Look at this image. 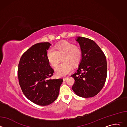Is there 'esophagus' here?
I'll return each instance as SVG.
<instances>
[{
  "label": "esophagus",
  "instance_id": "esophagus-1",
  "mask_svg": "<svg viewBox=\"0 0 127 127\" xmlns=\"http://www.w3.org/2000/svg\"><path fill=\"white\" fill-rule=\"evenodd\" d=\"M68 78V77H65V78H63V80L64 81H66L67 80V79Z\"/></svg>",
  "mask_w": 127,
  "mask_h": 127
}]
</instances>
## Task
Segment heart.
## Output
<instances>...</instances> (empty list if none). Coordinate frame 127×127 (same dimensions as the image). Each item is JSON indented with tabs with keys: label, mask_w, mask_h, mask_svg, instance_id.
I'll return each mask as SVG.
<instances>
[{
	"label": "heart",
	"mask_w": 127,
	"mask_h": 127,
	"mask_svg": "<svg viewBox=\"0 0 127 127\" xmlns=\"http://www.w3.org/2000/svg\"><path fill=\"white\" fill-rule=\"evenodd\" d=\"M82 57L80 48L77 45L69 42H63L53 48L49 49L47 52V58L49 64L55 67L62 58V63L55 69L56 74L59 77L66 76L72 71V66H76Z\"/></svg>",
	"instance_id": "b5f03b06"
}]
</instances>
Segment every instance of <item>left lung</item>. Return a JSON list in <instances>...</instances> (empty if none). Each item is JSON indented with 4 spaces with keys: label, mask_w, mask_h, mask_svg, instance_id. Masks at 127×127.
I'll list each match as a JSON object with an SVG mask.
<instances>
[{
    "label": "left lung",
    "mask_w": 127,
    "mask_h": 127,
    "mask_svg": "<svg viewBox=\"0 0 127 127\" xmlns=\"http://www.w3.org/2000/svg\"><path fill=\"white\" fill-rule=\"evenodd\" d=\"M76 41L80 45L82 57L76 72L71 76L75 80L72 89L80 97H92L97 95L105 82L106 57L94 41L81 37Z\"/></svg>",
    "instance_id": "1"
}]
</instances>
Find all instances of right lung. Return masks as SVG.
I'll list each match as a JSON object with an SVG mask.
<instances>
[{
    "mask_svg": "<svg viewBox=\"0 0 127 127\" xmlns=\"http://www.w3.org/2000/svg\"><path fill=\"white\" fill-rule=\"evenodd\" d=\"M51 44L40 43L32 46L22 56L18 68L19 84L25 96L39 105H48L55 101L62 79H50L54 73L47 58Z\"/></svg>",
    "mask_w": 127,
    "mask_h": 127,
    "instance_id": "obj_1",
    "label": "right lung"
}]
</instances>
